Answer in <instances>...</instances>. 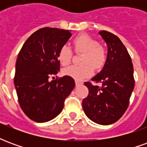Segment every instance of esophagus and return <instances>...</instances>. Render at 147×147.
Masks as SVG:
<instances>
[{
    "label": "esophagus",
    "instance_id": "esophagus-1",
    "mask_svg": "<svg viewBox=\"0 0 147 147\" xmlns=\"http://www.w3.org/2000/svg\"><path fill=\"white\" fill-rule=\"evenodd\" d=\"M80 85H82V83H80V82H79V81L76 80V86H80Z\"/></svg>",
    "mask_w": 147,
    "mask_h": 147
}]
</instances>
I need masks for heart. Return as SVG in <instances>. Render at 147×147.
Here are the masks:
<instances>
[{
  "instance_id": "heart-1",
  "label": "heart",
  "mask_w": 147,
  "mask_h": 147,
  "mask_svg": "<svg viewBox=\"0 0 147 147\" xmlns=\"http://www.w3.org/2000/svg\"><path fill=\"white\" fill-rule=\"evenodd\" d=\"M73 45L77 53H83L81 64L76 66L71 65L63 71L65 76L76 80H81L90 77L94 70H101L106 61V53L104 48L98 45V42L87 34H80L74 39ZM72 52L67 45H61L57 53L58 60L62 65L70 64Z\"/></svg>"
}]
</instances>
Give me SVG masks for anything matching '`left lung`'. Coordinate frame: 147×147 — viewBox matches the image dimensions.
I'll return each instance as SVG.
<instances>
[{
    "label": "left lung",
    "mask_w": 147,
    "mask_h": 147,
    "mask_svg": "<svg viewBox=\"0 0 147 147\" xmlns=\"http://www.w3.org/2000/svg\"><path fill=\"white\" fill-rule=\"evenodd\" d=\"M99 34L108 46L107 58L102 70L91 80L102 86L84 83L89 94L83 100V109L94 123L109 125L119 120L129 105L135 86L134 70L131 57L120 38L105 30Z\"/></svg>",
    "instance_id": "obj_1"
}]
</instances>
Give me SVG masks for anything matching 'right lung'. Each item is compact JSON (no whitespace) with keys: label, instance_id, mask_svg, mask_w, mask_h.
I'll list each match as a JSON object with an SVG mask.
<instances>
[{"label":"right lung","instance_id":"add662e5","mask_svg":"<svg viewBox=\"0 0 147 147\" xmlns=\"http://www.w3.org/2000/svg\"><path fill=\"white\" fill-rule=\"evenodd\" d=\"M71 36L70 30L44 27L30 35L19 53L14 84L22 110L30 120L44 123L61 113L75 87L70 76L50 81L60 70L57 53Z\"/></svg>","mask_w":147,"mask_h":147}]
</instances>
